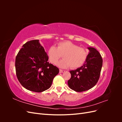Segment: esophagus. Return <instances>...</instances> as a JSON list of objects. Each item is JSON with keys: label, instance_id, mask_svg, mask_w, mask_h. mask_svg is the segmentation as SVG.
Listing matches in <instances>:
<instances>
[{"label": "esophagus", "instance_id": "esophagus-1", "mask_svg": "<svg viewBox=\"0 0 122 122\" xmlns=\"http://www.w3.org/2000/svg\"><path fill=\"white\" fill-rule=\"evenodd\" d=\"M65 71L64 70H62V69H60V73H63Z\"/></svg>", "mask_w": 122, "mask_h": 122}]
</instances>
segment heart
<instances>
[{"label":"heart","mask_w":122,"mask_h":122,"mask_svg":"<svg viewBox=\"0 0 122 122\" xmlns=\"http://www.w3.org/2000/svg\"><path fill=\"white\" fill-rule=\"evenodd\" d=\"M62 55L64 59L58 62V67L68 68L72 66L73 68H77L86 61L88 52L84 48L68 41L58 43L57 47L51 46L48 51L49 60L54 65L57 64Z\"/></svg>","instance_id":"obj_1"}]
</instances>
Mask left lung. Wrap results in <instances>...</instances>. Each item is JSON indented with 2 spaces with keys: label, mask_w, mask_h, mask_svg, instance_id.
<instances>
[{
  "label": "left lung",
  "mask_w": 122,
  "mask_h": 122,
  "mask_svg": "<svg viewBox=\"0 0 122 122\" xmlns=\"http://www.w3.org/2000/svg\"><path fill=\"white\" fill-rule=\"evenodd\" d=\"M89 53L84 64L70 72L71 77L68 81L69 87L73 91L81 92L94 87L99 79L103 60L101 54L93 47H88Z\"/></svg>",
  "instance_id": "1"
}]
</instances>
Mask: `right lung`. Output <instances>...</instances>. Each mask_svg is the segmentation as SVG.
<instances>
[{
	"mask_svg": "<svg viewBox=\"0 0 122 122\" xmlns=\"http://www.w3.org/2000/svg\"><path fill=\"white\" fill-rule=\"evenodd\" d=\"M48 61V56L39 40L24 44L15 61L17 77L22 86L38 93L49 88L59 69Z\"/></svg>",
	"mask_w": 122,
	"mask_h": 122,
	"instance_id": "add662e5",
	"label": "right lung"
}]
</instances>
